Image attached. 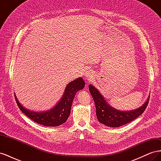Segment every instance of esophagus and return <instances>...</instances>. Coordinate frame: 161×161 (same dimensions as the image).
<instances>
[{
	"instance_id": "esophagus-1",
	"label": "esophagus",
	"mask_w": 161,
	"mask_h": 161,
	"mask_svg": "<svg viewBox=\"0 0 161 161\" xmlns=\"http://www.w3.org/2000/svg\"><path fill=\"white\" fill-rule=\"evenodd\" d=\"M85 76L86 77V79L87 80L90 81L92 79V78H93V74H92V72L91 71L87 70L85 73Z\"/></svg>"
}]
</instances>
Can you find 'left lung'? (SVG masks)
Masks as SVG:
<instances>
[{"instance_id":"obj_1","label":"left lung","mask_w":161,"mask_h":161,"mask_svg":"<svg viewBox=\"0 0 161 161\" xmlns=\"http://www.w3.org/2000/svg\"><path fill=\"white\" fill-rule=\"evenodd\" d=\"M89 88L95 101L97 119L108 127L117 128L130 122L143 113L148 103L149 97L138 108L130 111L118 110L111 106L93 85H89Z\"/></svg>"}]
</instances>
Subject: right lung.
Here are the masks:
<instances>
[{
	"label": "right lung",
	"mask_w": 161,
	"mask_h": 161,
	"mask_svg": "<svg viewBox=\"0 0 161 161\" xmlns=\"http://www.w3.org/2000/svg\"><path fill=\"white\" fill-rule=\"evenodd\" d=\"M85 82L82 77L78 78L67 85L60 101L49 110L36 111L23 107L14 94V98L19 109L28 118L35 122L45 126L54 127L66 122L70 114L73 99L76 92L84 89Z\"/></svg>",
	"instance_id": "right-lung-1"
}]
</instances>
